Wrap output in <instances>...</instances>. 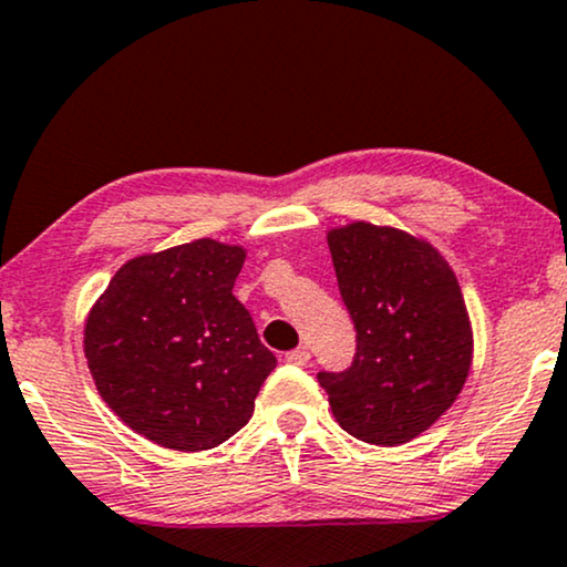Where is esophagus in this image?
Here are the masks:
<instances>
[{"instance_id":"esophagus-1","label":"esophagus","mask_w":567,"mask_h":567,"mask_svg":"<svg viewBox=\"0 0 567 567\" xmlns=\"http://www.w3.org/2000/svg\"><path fill=\"white\" fill-rule=\"evenodd\" d=\"M285 361L292 363V367H308V361H311V353H308V348H296V350H290L288 355H285Z\"/></svg>"}]
</instances>
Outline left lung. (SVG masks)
<instances>
[{
	"label": "left lung",
	"mask_w": 567,
	"mask_h": 567,
	"mask_svg": "<svg viewBox=\"0 0 567 567\" xmlns=\"http://www.w3.org/2000/svg\"><path fill=\"white\" fill-rule=\"evenodd\" d=\"M355 324L346 371H319L337 424L395 447L426 432L461 395L474 355L461 285L426 240L353 221L327 235Z\"/></svg>",
	"instance_id": "obj_1"
}]
</instances>
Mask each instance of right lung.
<instances>
[{
  "instance_id": "right-lung-1",
  "label": "right lung",
  "mask_w": 567,
  "mask_h": 567,
  "mask_svg": "<svg viewBox=\"0 0 567 567\" xmlns=\"http://www.w3.org/2000/svg\"><path fill=\"white\" fill-rule=\"evenodd\" d=\"M246 250L200 238L138 256L85 319L104 403L135 434L198 453L240 432L277 358L233 296Z\"/></svg>"
}]
</instances>
